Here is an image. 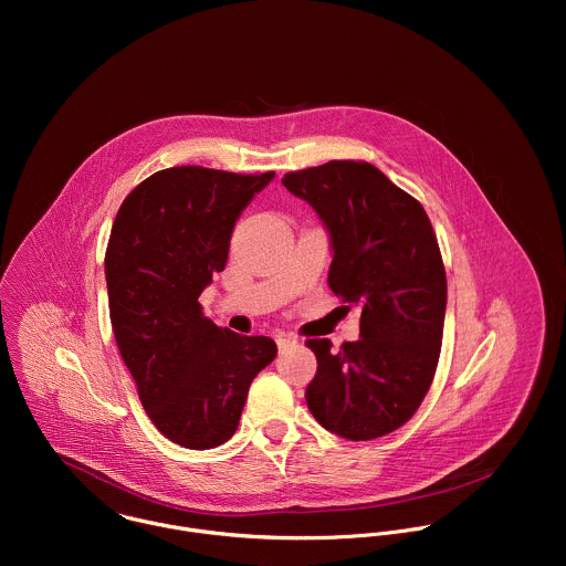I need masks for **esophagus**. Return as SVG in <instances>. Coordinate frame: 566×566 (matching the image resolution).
<instances>
[{
    "label": "esophagus",
    "mask_w": 566,
    "mask_h": 566,
    "mask_svg": "<svg viewBox=\"0 0 566 566\" xmlns=\"http://www.w3.org/2000/svg\"><path fill=\"white\" fill-rule=\"evenodd\" d=\"M276 344H279V348L283 350V348H290V346H294V344H296V337H290V335H281V337L276 339Z\"/></svg>",
    "instance_id": "1"
}]
</instances>
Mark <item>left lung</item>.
<instances>
[{
    "label": "left lung",
    "mask_w": 566,
    "mask_h": 566,
    "mask_svg": "<svg viewBox=\"0 0 566 566\" xmlns=\"http://www.w3.org/2000/svg\"><path fill=\"white\" fill-rule=\"evenodd\" d=\"M281 182L323 220L328 287L361 307L357 342L337 353L328 339L305 342L318 359L307 407L346 440L381 438L413 416L438 366L447 274L436 233L420 202L370 163L328 161Z\"/></svg>",
    "instance_id": "left-lung-1"
}]
</instances>
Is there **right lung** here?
Listing matches in <instances>:
<instances>
[{
    "mask_svg": "<svg viewBox=\"0 0 566 566\" xmlns=\"http://www.w3.org/2000/svg\"><path fill=\"white\" fill-rule=\"evenodd\" d=\"M272 178L161 169L126 196L111 229L104 272L117 348L155 427L185 449L224 444L252 379L276 357L272 337L222 328L198 303L227 265L243 209Z\"/></svg>",
    "mask_w": 566,
    "mask_h": 566,
    "instance_id": "obj_1",
    "label": "right lung"
}]
</instances>
